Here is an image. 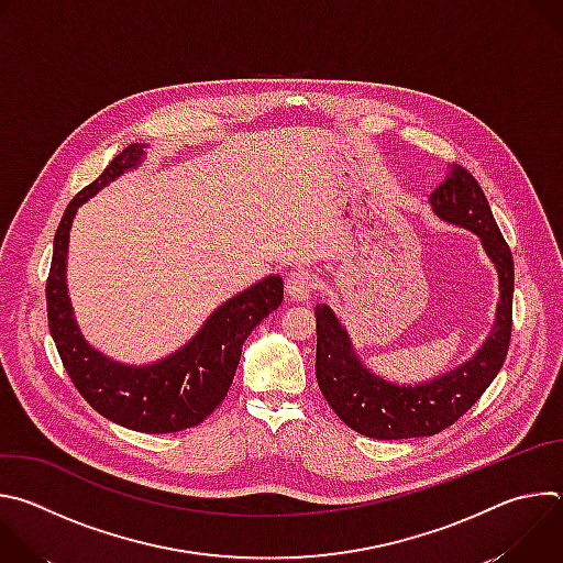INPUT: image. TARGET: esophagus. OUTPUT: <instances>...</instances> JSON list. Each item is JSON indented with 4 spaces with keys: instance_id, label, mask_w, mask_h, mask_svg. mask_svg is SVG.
Listing matches in <instances>:
<instances>
[{
    "instance_id": "esophagus-1",
    "label": "esophagus",
    "mask_w": 563,
    "mask_h": 563,
    "mask_svg": "<svg viewBox=\"0 0 563 563\" xmlns=\"http://www.w3.org/2000/svg\"><path fill=\"white\" fill-rule=\"evenodd\" d=\"M285 287L291 300H307L316 289V276L309 269H296L287 276Z\"/></svg>"
}]
</instances>
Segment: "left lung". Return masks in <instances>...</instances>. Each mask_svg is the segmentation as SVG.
<instances>
[{
	"label": "left lung",
	"mask_w": 563,
	"mask_h": 563,
	"mask_svg": "<svg viewBox=\"0 0 563 563\" xmlns=\"http://www.w3.org/2000/svg\"><path fill=\"white\" fill-rule=\"evenodd\" d=\"M430 205L441 220L476 233L499 274L495 325L472 358L426 383L396 385L363 365L330 305L313 309L318 387L345 426L378 441L432 437L452 426L495 380L510 345L515 265L484 189L452 165L445 183L430 194Z\"/></svg>",
	"instance_id": "obj_1"
}]
</instances>
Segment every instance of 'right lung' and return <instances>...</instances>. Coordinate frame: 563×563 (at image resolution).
Returning <instances> with one entry per match:
<instances>
[{
  "instance_id": "obj_1",
  "label": "right lung",
  "mask_w": 563,
  "mask_h": 563,
  "mask_svg": "<svg viewBox=\"0 0 563 563\" xmlns=\"http://www.w3.org/2000/svg\"><path fill=\"white\" fill-rule=\"evenodd\" d=\"M144 148L146 144L126 146L96 183L68 202L53 238L46 311L59 358L87 404L122 428L167 434L202 423L222 404L243 354V343L283 302V278L278 274L267 276L229 298L187 345L151 365H124L91 347L75 323L66 291L68 231L77 209L124 172L135 169L144 159Z\"/></svg>"
}]
</instances>
